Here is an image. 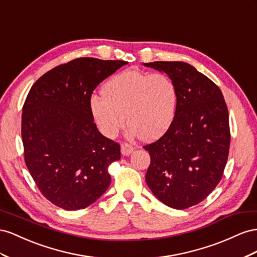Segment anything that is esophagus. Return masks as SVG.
<instances>
[{"mask_svg": "<svg viewBox=\"0 0 257 257\" xmlns=\"http://www.w3.org/2000/svg\"><path fill=\"white\" fill-rule=\"evenodd\" d=\"M120 151L123 156H129L134 152V148L128 143H122L120 146Z\"/></svg>", "mask_w": 257, "mask_h": 257, "instance_id": "esophagus-1", "label": "esophagus"}]
</instances>
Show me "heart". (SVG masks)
<instances>
[{
  "label": "heart",
  "mask_w": 257,
  "mask_h": 257,
  "mask_svg": "<svg viewBox=\"0 0 257 257\" xmlns=\"http://www.w3.org/2000/svg\"><path fill=\"white\" fill-rule=\"evenodd\" d=\"M101 96L90 99L89 108L99 131L108 139L118 136L127 122L129 138L156 140L170 128L177 111V86L164 73L122 71L106 80Z\"/></svg>",
  "instance_id": "heart-1"
}]
</instances>
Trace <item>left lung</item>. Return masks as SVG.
I'll use <instances>...</instances> for the list:
<instances>
[{
	"instance_id": "1",
	"label": "left lung",
	"mask_w": 257,
	"mask_h": 257,
	"mask_svg": "<svg viewBox=\"0 0 257 257\" xmlns=\"http://www.w3.org/2000/svg\"><path fill=\"white\" fill-rule=\"evenodd\" d=\"M144 65L165 72L178 89L170 128L143 146L151 156L145 181L168 207L187 209L206 199L222 180L230 144L228 109L218 86L193 65L180 61Z\"/></svg>"
}]
</instances>
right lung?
Masks as SVG:
<instances>
[{
  "mask_svg": "<svg viewBox=\"0 0 257 257\" xmlns=\"http://www.w3.org/2000/svg\"><path fill=\"white\" fill-rule=\"evenodd\" d=\"M122 60L77 58L42 75L29 91L21 138L29 172L42 195L64 210L90 206L111 184L108 166L120 145L102 136L89 101Z\"/></svg>",
  "mask_w": 257,
  "mask_h": 257,
  "instance_id": "right-lung-1",
  "label": "right lung"
}]
</instances>
